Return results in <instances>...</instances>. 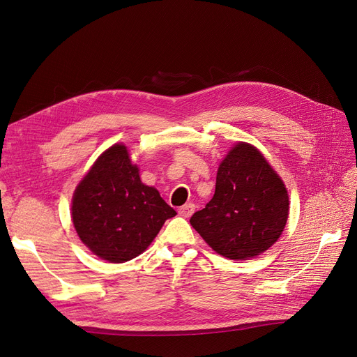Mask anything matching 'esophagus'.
Listing matches in <instances>:
<instances>
[{"label": "esophagus", "instance_id": "obj_1", "mask_svg": "<svg viewBox=\"0 0 357 357\" xmlns=\"http://www.w3.org/2000/svg\"><path fill=\"white\" fill-rule=\"evenodd\" d=\"M193 212H195V205L193 204H186L178 209V213L184 218H189Z\"/></svg>", "mask_w": 357, "mask_h": 357}]
</instances>
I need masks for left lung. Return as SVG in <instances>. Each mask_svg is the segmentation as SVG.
I'll list each match as a JSON object with an SVG mask.
<instances>
[{
	"instance_id": "obj_1",
	"label": "left lung",
	"mask_w": 357,
	"mask_h": 357,
	"mask_svg": "<svg viewBox=\"0 0 357 357\" xmlns=\"http://www.w3.org/2000/svg\"><path fill=\"white\" fill-rule=\"evenodd\" d=\"M289 218L281 177L255 146L238 142L218 167L215 193L190 224L217 253L245 261L268 250Z\"/></svg>"
}]
</instances>
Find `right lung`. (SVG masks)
<instances>
[{
	"mask_svg": "<svg viewBox=\"0 0 357 357\" xmlns=\"http://www.w3.org/2000/svg\"><path fill=\"white\" fill-rule=\"evenodd\" d=\"M177 212L155 188L140 181L129 151L112 145L95 161L71 201L77 236L99 258L127 262L152 243L168 218Z\"/></svg>",
	"mask_w": 357,
	"mask_h": 357,
	"instance_id": "right-lung-1",
	"label": "right lung"
}]
</instances>
